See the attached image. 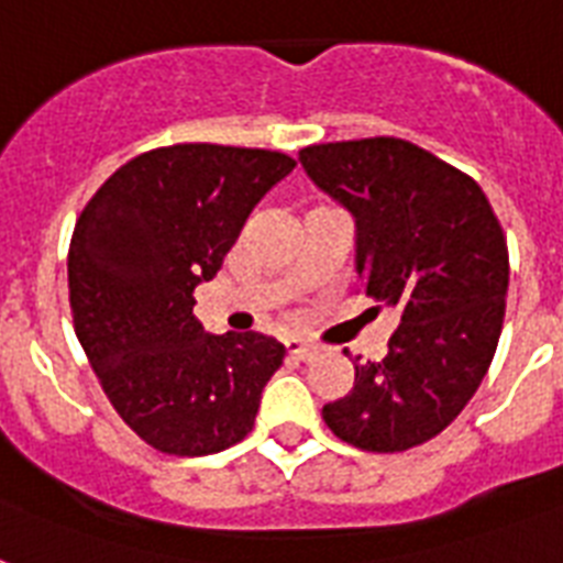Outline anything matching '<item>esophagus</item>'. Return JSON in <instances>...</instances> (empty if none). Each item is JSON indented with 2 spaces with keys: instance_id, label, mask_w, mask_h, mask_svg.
<instances>
[{
  "instance_id": "1",
  "label": "esophagus",
  "mask_w": 563,
  "mask_h": 563,
  "mask_svg": "<svg viewBox=\"0 0 563 563\" xmlns=\"http://www.w3.org/2000/svg\"><path fill=\"white\" fill-rule=\"evenodd\" d=\"M283 344H286V351H289V356H295V360H312V356H316V347L303 342V339H298V335H289Z\"/></svg>"
}]
</instances>
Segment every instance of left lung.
Returning a JSON list of instances; mask_svg holds the SVG:
<instances>
[{"label":"left lung","instance_id":"1","mask_svg":"<svg viewBox=\"0 0 563 563\" xmlns=\"http://www.w3.org/2000/svg\"><path fill=\"white\" fill-rule=\"evenodd\" d=\"M298 161L356 219L362 291L400 309L385 360L356 356L353 388L321 415L347 444L402 453L450 427L488 374L506 233L471 175L397 136L307 145Z\"/></svg>","mask_w":563,"mask_h":563}]
</instances>
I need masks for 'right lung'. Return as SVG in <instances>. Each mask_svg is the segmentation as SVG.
Here are the masks:
<instances>
[{
	"mask_svg": "<svg viewBox=\"0 0 563 563\" xmlns=\"http://www.w3.org/2000/svg\"><path fill=\"white\" fill-rule=\"evenodd\" d=\"M291 169L289 154L265 148H152L113 172L75 221V335L119 418L161 453H221L254 429L286 347L260 333H203L192 291Z\"/></svg>",
	"mask_w": 563,
	"mask_h": 563,
	"instance_id": "obj_1",
	"label": "right lung"
}]
</instances>
